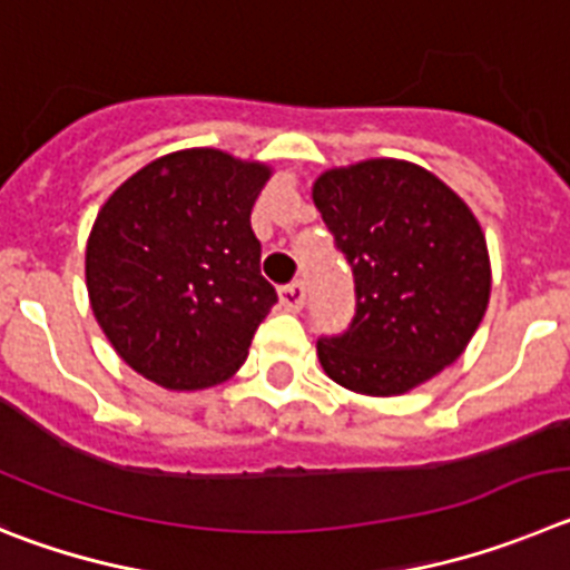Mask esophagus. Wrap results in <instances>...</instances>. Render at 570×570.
<instances>
[{
  "label": "esophagus",
  "instance_id": "esophagus-1",
  "mask_svg": "<svg viewBox=\"0 0 570 570\" xmlns=\"http://www.w3.org/2000/svg\"><path fill=\"white\" fill-rule=\"evenodd\" d=\"M278 295H281V306H284V309L297 312V309H301V306H304V301H306L304 281H292V284L281 286Z\"/></svg>",
  "mask_w": 570,
  "mask_h": 570
}]
</instances>
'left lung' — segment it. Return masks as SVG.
<instances>
[{"mask_svg": "<svg viewBox=\"0 0 570 570\" xmlns=\"http://www.w3.org/2000/svg\"><path fill=\"white\" fill-rule=\"evenodd\" d=\"M312 202L357 295L352 326L317 341L323 372L348 392L394 397L458 361L491 295L489 247L469 204L400 158L332 167Z\"/></svg>", "mask_w": 570, "mask_h": 570, "instance_id": "left-lung-1", "label": "left lung"}]
</instances>
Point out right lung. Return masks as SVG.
<instances>
[{"mask_svg": "<svg viewBox=\"0 0 570 570\" xmlns=\"http://www.w3.org/2000/svg\"><path fill=\"white\" fill-rule=\"evenodd\" d=\"M273 170L193 147L132 173L87 238L85 278L121 361L173 392L218 386L278 301L249 215Z\"/></svg>", "mask_w": 570, "mask_h": 570, "instance_id": "right-lung-1", "label": "right lung"}]
</instances>
